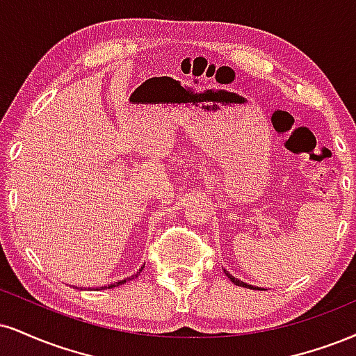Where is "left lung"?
I'll use <instances>...</instances> for the list:
<instances>
[{
	"label": "left lung",
	"mask_w": 356,
	"mask_h": 356,
	"mask_svg": "<svg viewBox=\"0 0 356 356\" xmlns=\"http://www.w3.org/2000/svg\"><path fill=\"white\" fill-rule=\"evenodd\" d=\"M224 273H225V275H227V277H229V278H230V282H232V284H234V285H238V286H245V289H255V286H254V285H247V284H245V282L238 280V278H235L234 275H230V273H229V272H227V270H225V268H224Z\"/></svg>",
	"instance_id": "left-lung-1"
}]
</instances>
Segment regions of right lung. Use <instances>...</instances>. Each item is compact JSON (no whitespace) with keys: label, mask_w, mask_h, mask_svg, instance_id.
I'll use <instances>...</instances> for the list:
<instances>
[{"label":"right lung","mask_w":356,"mask_h":356,"mask_svg":"<svg viewBox=\"0 0 356 356\" xmlns=\"http://www.w3.org/2000/svg\"><path fill=\"white\" fill-rule=\"evenodd\" d=\"M143 268H144V265L139 268V272L134 273V275H132V277H127V278H124V280H119V282H115V284H111V285H108V286H101V289H113V286H119V285L126 284V282H129V280H132V278H136L137 275H139V273L143 272ZM96 290H97V289H96Z\"/></svg>","instance_id":"obj_1"}]
</instances>
